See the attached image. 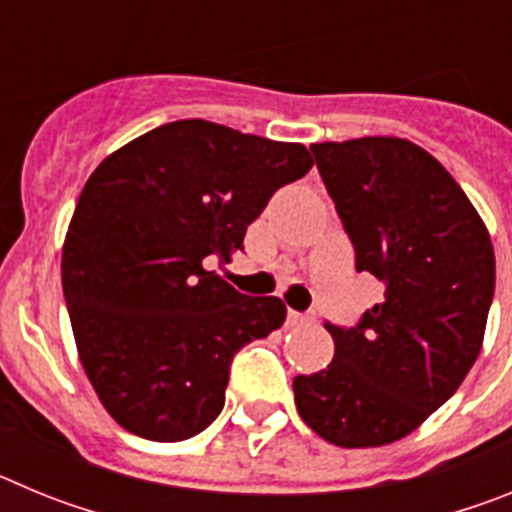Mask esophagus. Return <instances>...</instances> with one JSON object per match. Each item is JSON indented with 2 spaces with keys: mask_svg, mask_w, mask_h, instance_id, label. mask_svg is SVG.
<instances>
[{
  "mask_svg": "<svg viewBox=\"0 0 512 512\" xmlns=\"http://www.w3.org/2000/svg\"><path fill=\"white\" fill-rule=\"evenodd\" d=\"M289 325H307L315 320V312H297V310H289Z\"/></svg>",
  "mask_w": 512,
  "mask_h": 512,
  "instance_id": "34e87169",
  "label": "esophagus"
}]
</instances>
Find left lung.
<instances>
[{"label":"left lung","instance_id":"obj_1","mask_svg":"<svg viewBox=\"0 0 512 512\" xmlns=\"http://www.w3.org/2000/svg\"><path fill=\"white\" fill-rule=\"evenodd\" d=\"M356 251L384 284L359 325L325 323L336 354L292 382L300 418L343 449L400 441L449 400L485 338L495 295L490 233L464 189L405 138L310 146Z\"/></svg>","mask_w":512,"mask_h":512}]
</instances>
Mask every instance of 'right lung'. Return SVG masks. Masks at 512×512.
<instances>
[{"instance_id": "1", "label": "right lung", "mask_w": 512, "mask_h": 512, "mask_svg": "<svg viewBox=\"0 0 512 512\" xmlns=\"http://www.w3.org/2000/svg\"><path fill=\"white\" fill-rule=\"evenodd\" d=\"M312 169L302 143L207 120L130 140L81 189L61 253L79 359L104 410L148 441L202 433L225 405L230 361L282 328L279 297L205 269L230 261L279 187Z\"/></svg>"}]
</instances>
